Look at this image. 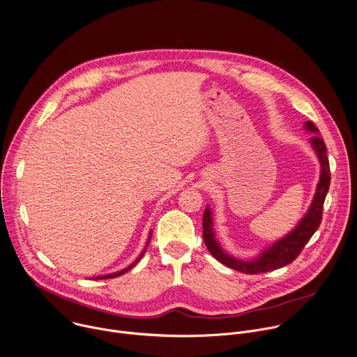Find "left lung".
<instances>
[{"instance_id":"obj_1","label":"left lung","mask_w":357,"mask_h":357,"mask_svg":"<svg viewBox=\"0 0 357 357\" xmlns=\"http://www.w3.org/2000/svg\"><path fill=\"white\" fill-rule=\"evenodd\" d=\"M305 129L314 136L310 137V144L317 154L320 161V181L316 188L314 197L307 213L299 221V224L284 238L278 239L268 248H266L259 256L250 260H241L231 255H228L220 245L215 238L214 232V221H213V211L207 206L203 214V238L208 252L222 264L231 267L236 271L245 274H261L268 273L273 270H278L289 263H292L299 253L303 250L305 245L310 241L314 232L319 229L323 218V206L326 196L330 189L331 182V172H330V162L327 157V147L320 136V130L312 121L305 122Z\"/></svg>"}]
</instances>
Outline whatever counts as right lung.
Returning <instances> with one entry per match:
<instances>
[{
    "mask_svg": "<svg viewBox=\"0 0 357 357\" xmlns=\"http://www.w3.org/2000/svg\"><path fill=\"white\" fill-rule=\"evenodd\" d=\"M151 231H150V234H149V238H147V243H146V248L143 249V252L140 253V256L135 260V263H132L128 268H125V270H122V271H118V273H112V274H107V275H100V277H96L94 280H108V278H115V277H119V275H122V274H125L126 271H129L132 267H135L136 266V263H139V260L143 257V255L146 253V249H147V246H149V243H150V239H151Z\"/></svg>",
    "mask_w": 357,
    "mask_h": 357,
    "instance_id": "right-lung-1",
    "label": "right lung"
}]
</instances>
